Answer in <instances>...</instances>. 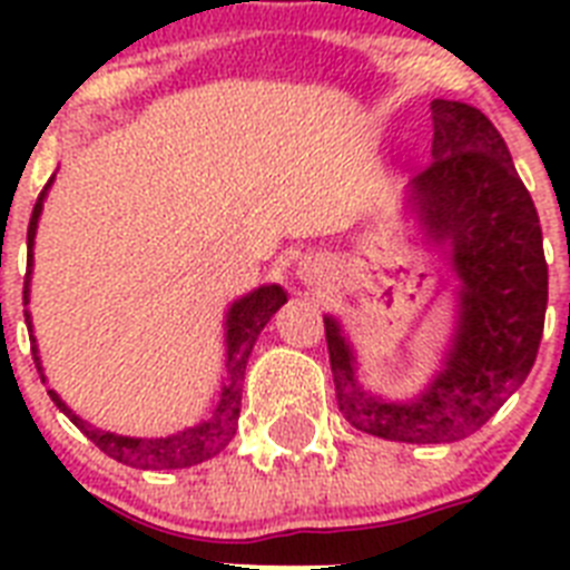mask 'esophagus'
I'll return each instance as SVG.
<instances>
[{"instance_id": "obj_1", "label": "esophagus", "mask_w": 570, "mask_h": 570, "mask_svg": "<svg viewBox=\"0 0 570 570\" xmlns=\"http://www.w3.org/2000/svg\"><path fill=\"white\" fill-rule=\"evenodd\" d=\"M299 276L308 285H322L325 282V276H328V271H325V265L322 262H299Z\"/></svg>"}]
</instances>
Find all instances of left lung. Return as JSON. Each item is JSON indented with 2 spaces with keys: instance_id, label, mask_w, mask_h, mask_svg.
<instances>
[{
  "instance_id": "obj_1",
  "label": "left lung",
  "mask_w": 570,
  "mask_h": 570,
  "mask_svg": "<svg viewBox=\"0 0 570 570\" xmlns=\"http://www.w3.org/2000/svg\"><path fill=\"white\" fill-rule=\"evenodd\" d=\"M434 145L414 179V203L434 242H448L456 331L445 367L416 400L391 402L356 380L354 351L325 316L336 402L365 434L411 445L456 442L480 431L531 374L548 305L540 216L505 139L482 110L434 99Z\"/></svg>"
}]
</instances>
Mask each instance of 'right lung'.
<instances>
[{"instance_id":"obj_1","label":"right lung","mask_w":570,"mask_h":570,"mask_svg":"<svg viewBox=\"0 0 570 570\" xmlns=\"http://www.w3.org/2000/svg\"><path fill=\"white\" fill-rule=\"evenodd\" d=\"M50 183L48 179L45 190L39 194L37 205H33V214H30L28 225V279H24V305L30 302V265H33V239H37V225L39 214H42L45 196H48ZM288 294L279 288V285H262V288L250 291L248 296L236 299L234 305L225 314V380L223 391H219V400H216L214 411L205 416L203 422L185 428L179 434L159 436V440H136V436H119L110 434V431H99V428L88 425L82 416H77L62 402V396L57 391H48V396L57 402V407L68 416L73 425L88 436L99 451L110 456V460L122 462L130 468H142V471H174V468H190L199 465V462L210 460L234 440L236 434V420H239V405H242V382H245V365H248V356L256 345V336L271 322V316L279 311V305H285ZM24 322H28L30 334V351H33V362H37V371L45 382L42 360H39V347L33 340V325H30V314L24 311Z\"/></svg>"}]
</instances>
